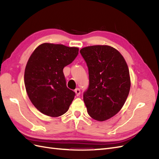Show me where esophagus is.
<instances>
[{
	"instance_id": "obj_1",
	"label": "esophagus",
	"mask_w": 159,
	"mask_h": 159,
	"mask_svg": "<svg viewBox=\"0 0 159 159\" xmlns=\"http://www.w3.org/2000/svg\"><path fill=\"white\" fill-rule=\"evenodd\" d=\"M75 92L77 96H79V95H80L81 91H80V89L79 88H76V89H75Z\"/></svg>"
}]
</instances>
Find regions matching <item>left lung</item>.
I'll return each mask as SVG.
<instances>
[{"label": "left lung", "mask_w": 159, "mask_h": 159, "mask_svg": "<svg viewBox=\"0 0 159 159\" xmlns=\"http://www.w3.org/2000/svg\"><path fill=\"white\" fill-rule=\"evenodd\" d=\"M80 53L87 64L89 84L84 102L91 117L103 121L123 107L131 88L129 71L123 56L114 48L96 45Z\"/></svg>", "instance_id": "1"}]
</instances>
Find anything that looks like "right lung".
I'll list each match as a JSON object with an SVG mask.
<instances>
[{
    "instance_id": "right-lung-1",
    "label": "right lung",
    "mask_w": 159,
    "mask_h": 159,
    "mask_svg": "<svg viewBox=\"0 0 159 159\" xmlns=\"http://www.w3.org/2000/svg\"><path fill=\"white\" fill-rule=\"evenodd\" d=\"M79 48L44 43L32 52L26 66L25 85L28 98L42 113L57 117L68 111L75 92L67 88L63 69Z\"/></svg>"
}]
</instances>
